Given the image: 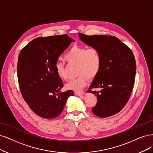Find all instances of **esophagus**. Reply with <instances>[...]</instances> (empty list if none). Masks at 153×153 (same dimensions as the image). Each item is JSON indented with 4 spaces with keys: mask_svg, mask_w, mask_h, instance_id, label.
I'll return each mask as SVG.
<instances>
[{
    "mask_svg": "<svg viewBox=\"0 0 153 153\" xmlns=\"http://www.w3.org/2000/svg\"><path fill=\"white\" fill-rule=\"evenodd\" d=\"M75 94L77 96H79V97H82V95L84 94V93L82 92H76Z\"/></svg>",
    "mask_w": 153,
    "mask_h": 153,
    "instance_id": "34e87169",
    "label": "esophagus"
}]
</instances>
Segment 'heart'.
I'll use <instances>...</instances> for the list:
<instances>
[{
	"label": "heart",
	"mask_w": 153,
	"mask_h": 153,
	"mask_svg": "<svg viewBox=\"0 0 153 153\" xmlns=\"http://www.w3.org/2000/svg\"><path fill=\"white\" fill-rule=\"evenodd\" d=\"M64 60L70 64H77V73L79 76L67 84L66 87L74 91H79L85 86L88 79H92L98 75L101 65V54L97 47L75 45L64 55ZM54 69L56 76L63 80L67 79L64 63L55 62Z\"/></svg>",
	"instance_id": "heart-1"
}]
</instances>
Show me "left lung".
I'll list each match as a JSON object with an SVG mask.
<instances>
[{"label":"left lung","instance_id":"1","mask_svg":"<svg viewBox=\"0 0 153 153\" xmlns=\"http://www.w3.org/2000/svg\"><path fill=\"white\" fill-rule=\"evenodd\" d=\"M79 36L88 46L98 48L102 58L100 71L88 90L97 97L92 111L101 118L114 115L125 106L132 91L136 72L134 55L131 48L114 36L79 33ZM99 87L100 92L91 90Z\"/></svg>","mask_w":153,"mask_h":153}]
</instances>
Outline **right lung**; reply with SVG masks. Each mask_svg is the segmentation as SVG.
<instances>
[{
  "label": "right lung",
  "instance_id": "right-lung-1",
  "mask_svg": "<svg viewBox=\"0 0 153 153\" xmlns=\"http://www.w3.org/2000/svg\"><path fill=\"white\" fill-rule=\"evenodd\" d=\"M74 42L67 35L39 37L22 49L18 62L21 94L35 114L45 119L60 115L72 90L61 92L64 84L54 65L60 55Z\"/></svg>",
  "mask_w": 153,
  "mask_h": 153
}]
</instances>
